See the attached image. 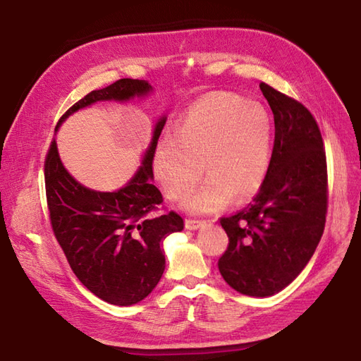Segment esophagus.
Instances as JSON below:
<instances>
[{
    "mask_svg": "<svg viewBox=\"0 0 361 361\" xmlns=\"http://www.w3.org/2000/svg\"><path fill=\"white\" fill-rule=\"evenodd\" d=\"M204 224L203 220H195V219H186V221H185V226L188 228V229H198L200 228L202 225Z\"/></svg>",
    "mask_w": 361,
    "mask_h": 361,
    "instance_id": "esophagus-1",
    "label": "esophagus"
}]
</instances>
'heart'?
I'll return each mask as SVG.
<instances>
[{
  "mask_svg": "<svg viewBox=\"0 0 361 361\" xmlns=\"http://www.w3.org/2000/svg\"><path fill=\"white\" fill-rule=\"evenodd\" d=\"M271 127L262 106L237 94H211L190 106L171 140L161 141L153 155V171L169 198L185 197L190 212H212L229 198L243 202L255 195L265 178L270 158ZM201 167L198 168L197 166Z\"/></svg>",
  "mask_w": 361,
  "mask_h": 361,
  "instance_id": "b5f03b06",
  "label": "heart"
}]
</instances>
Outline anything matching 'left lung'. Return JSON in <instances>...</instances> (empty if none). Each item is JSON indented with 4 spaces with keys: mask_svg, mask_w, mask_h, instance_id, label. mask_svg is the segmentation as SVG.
Masks as SVG:
<instances>
[{
    "mask_svg": "<svg viewBox=\"0 0 361 361\" xmlns=\"http://www.w3.org/2000/svg\"><path fill=\"white\" fill-rule=\"evenodd\" d=\"M274 116V145L252 202L221 217L228 248L219 259L224 279L239 293L271 296L304 270L324 231L327 163L319 127L296 99L260 82Z\"/></svg>",
    "mask_w": 361,
    "mask_h": 361,
    "instance_id": "obj_1",
    "label": "left lung"
}]
</instances>
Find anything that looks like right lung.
Returning a JSON list of instances; mask_svg holds the SVG:
<instances>
[{"mask_svg":"<svg viewBox=\"0 0 361 361\" xmlns=\"http://www.w3.org/2000/svg\"><path fill=\"white\" fill-rule=\"evenodd\" d=\"M150 90L145 80L121 79L91 91L59 119L56 130L83 106L97 101H128ZM166 119L157 122L140 171L114 192H97L75 181L60 161L56 140L46 153V202L54 235L78 279L114 305H132L152 293L166 267L161 242L185 228L175 211L155 216L163 195L152 185V164Z\"/></svg>","mask_w":361,"mask_h":361,"instance_id":"1","label":"right lung"}]
</instances>
